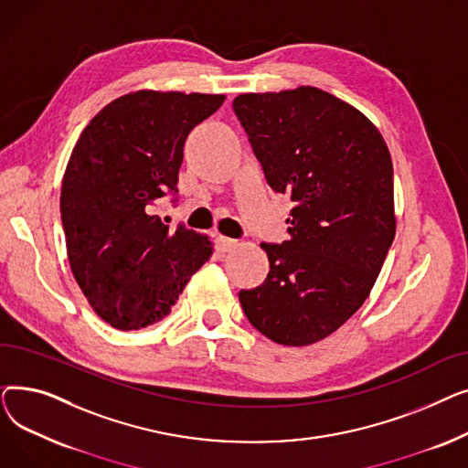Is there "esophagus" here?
I'll return each mask as SVG.
<instances>
[{
  "instance_id": "esophagus-1",
  "label": "esophagus",
  "mask_w": 468,
  "mask_h": 468,
  "mask_svg": "<svg viewBox=\"0 0 468 468\" xmlns=\"http://www.w3.org/2000/svg\"><path fill=\"white\" fill-rule=\"evenodd\" d=\"M237 240H233V239H229V237H224V235H218L216 237V249L219 250V252H229V250H233L235 247H237Z\"/></svg>"
}]
</instances>
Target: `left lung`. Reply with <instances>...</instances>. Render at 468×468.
I'll list each match as a JSON object with an SVG mask.
<instances>
[{"mask_svg":"<svg viewBox=\"0 0 468 468\" xmlns=\"http://www.w3.org/2000/svg\"><path fill=\"white\" fill-rule=\"evenodd\" d=\"M233 110L267 184L290 193V240L261 242L269 275L239 300L275 343L334 334L370 296L397 233L388 147L374 122L316 87L247 92Z\"/></svg>","mask_w":468,"mask_h":468,"instance_id":"obj_1","label":"left lung"}]
</instances>
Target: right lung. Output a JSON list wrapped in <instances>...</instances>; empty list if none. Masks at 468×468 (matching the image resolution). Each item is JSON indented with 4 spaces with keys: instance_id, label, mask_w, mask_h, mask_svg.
Wrapping results in <instances>:
<instances>
[{
    "instance_id": "1",
    "label": "right lung",
    "mask_w": 468,
    "mask_h": 468,
    "mask_svg": "<svg viewBox=\"0 0 468 468\" xmlns=\"http://www.w3.org/2000/svg\"><path fill=\"white\" fill-rule=\"evenodd\" d=\"M226 94L142 89L98 112L60 191L68 261L87 302L117 330L159 323L212 256L207 235L168 229L157 199L178 193L184 142Z\"/></svg>"
}]
</instances>
